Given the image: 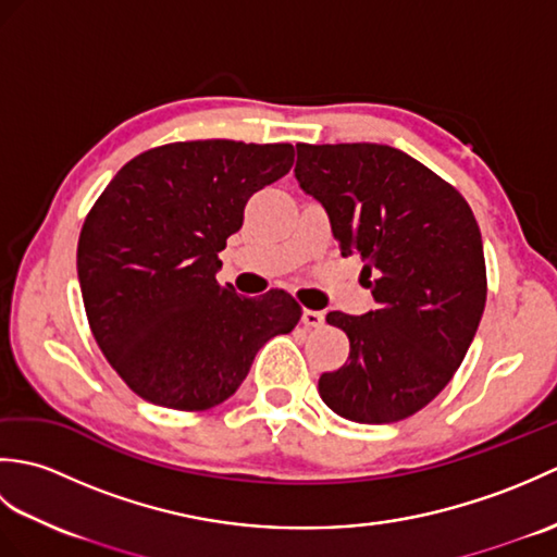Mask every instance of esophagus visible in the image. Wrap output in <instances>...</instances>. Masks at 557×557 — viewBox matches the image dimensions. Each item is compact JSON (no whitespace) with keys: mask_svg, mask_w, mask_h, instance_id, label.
<instances>
[{"mask_svg":"<svg viewBox=\"0 0 557 557\" xmlns=\"http://www.w3.org/2000/svg\"><path fill=\"white\" fill-rule=\"evenodd\" d=\"M301 321H304V325H306V327H321V325L325 323V315H323L321 311H311V309H306V311H304V315H301Z\"/></svg>","mask_w":557,"mask_h":557,"instance_id":"1","label":"esophagus"}]
</instances>
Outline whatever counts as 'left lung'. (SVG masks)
Instances as JSON below:
<instances>
[{
	"label": "left lung",
	"instance_id": "1",
	"mask_svg": "<svg viewBox=\"0 0 557 557\" xmlns=\"http://www.w3.org/2000/svg\"><path fill=\"white\" fill-rule=\"evenodd\" d=\"M294 174L330 218L342 256L363 260L375 309L330 311L349 357L318 381L325 405L357 423H395L453 381L486 306L474 212L453 184L377 144L297 146Z\"/></svg>",
	"mask_w": 557,
	"mask_h": 557
}]
</instances>
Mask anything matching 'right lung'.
Instances as JSON below:
<instances>
[{
  "label": "right lung",
  "instance_id": "right-lung-1",
  "mask_svg": "<svg viewBox=\"0 0 557 557\" xmlns=\"http://www.w3.org/2000/svg\"><path fill=\"white\" fill-rule=\"evenodd\" d=\"M294 164L289 144L180 140L128 160L78 236L83 306L104 359L138 397L203 411L236 393L258 349L299 323L285 289L218 285L244 208Z\"/></svg>",
  "mask_w": 557,
  "mask_h": 557
}]
</instances>
